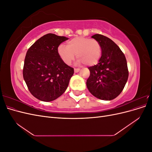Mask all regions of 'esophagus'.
Masks as SVG:
<instances>
[{
	"mask_svg": "<svg viewBox=\"0 0 152 152\" xmlns=\"http://www.w3.org/2000/svg\"><path fill=\"white\" fill-rule=\"evenodd\" d=\"M79 71H80V69L79 68H74L75 73H78Z\"/></svg>",
	"mask_w": 152,
	"mask_h": 152,
	"instance_id": "34e87169",
	"label": "esophagus"
}]
</instances>
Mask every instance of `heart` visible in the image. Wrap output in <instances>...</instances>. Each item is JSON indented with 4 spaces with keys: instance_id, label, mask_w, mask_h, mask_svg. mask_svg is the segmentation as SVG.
<instances>
[{
    "instance_id": "heart-1",
    "label": "heart",
    "mask_w": 152,
    "mask_h": 152,
    "mask_svg": "<svg viewBox=\"0 0 152 152\" xmlns=\"http://www.w3.org/2000/svg\"><path fill=\"white\" fill-rule=\"evenodd\" d=\"M58 53L61 60L66 65H70L75 58L78 63H84L88 66L97 64L102 56V45L97 40L83 37H75L66 43V46L60 45L58 48Z\"/></svg>"
}]
</instances>
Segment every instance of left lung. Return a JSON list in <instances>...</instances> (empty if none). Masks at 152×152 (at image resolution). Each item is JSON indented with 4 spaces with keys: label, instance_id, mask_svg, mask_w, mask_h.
Here are the masks:
<instances>
[{
    "label": "left lung",
    "instance_id": "left-lung-1",
    "mask_svg": "<svg viewBox=\"0 0 152 152\" xmlns=\"http://www.w3.org/2000/svg\"><path fill=\"white\" fill-rule=\"evenodd\" d=\"M102 45L99 62L89 67L87 87L96 98L112 100L121 93L127 81L129 72L125 55L113 40L101 34L91 37Z\"/></svg>",
    "mask_w": 152,
    "mask_h": 152
}]
</instances>
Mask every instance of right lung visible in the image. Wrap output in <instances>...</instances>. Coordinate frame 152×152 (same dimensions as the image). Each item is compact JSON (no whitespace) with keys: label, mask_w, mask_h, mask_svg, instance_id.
I'll use <instances>...</instances> for the list:
<instances>
[{"label":"right lung","mask_w":152,"mask_h":152,"mask_svg":"<svg viewBox=\"0 0 152 152\" xmlns=\"http://www.w3.org/2000/svg\"><path fill=\"white\" fill-rule=\"evenodd\" d=\"M66 40L65 37L48 34L27 50L23 79L31 94L42 102H51L61 96L74 73L58 53V46Z\"/></svg>","instance_id":"1"}]
</instances>
